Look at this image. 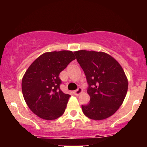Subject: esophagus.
Listing matches in <instances>:
<instances>
[{"mask_svg": "<svg viewBox=\"0 0 147 147\" xmlns=\"http://www.w3.org/2000/svg\"><path fill=\"white\" fill-rule=\"evenodd\" d=\"M82 89L81 88H79L77 89V90H76L75 91V95L76 96H79L81 93H82Z\"/></svg>", "mask_w": 147, "mask_h": 147, "instance_id": "34e87169", "label": "esophagus"}]
</instances>
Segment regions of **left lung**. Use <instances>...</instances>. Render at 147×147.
Listing matches in <instances>:
<instances>
[{"label": "left lung", "instance_id": "obj_1", "mask_svg": "<svg viewBox=\"0 0 147 147\" xmlns=\"http://www.w3.org/2000/svg\"><path fill=\"white\" fill-rule=\"evenodd\" d=\"M74 53L89 85L87 92L90 100L82 106L84 114L95 120L111 117L122 104L128 90V79L122 67L104 52L81 50Z\"/></svg>", "mask_w": 147, "mask_h": 147}]
</instances>
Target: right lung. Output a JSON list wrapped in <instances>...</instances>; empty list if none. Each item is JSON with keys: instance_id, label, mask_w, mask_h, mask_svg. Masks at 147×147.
<instances>
[{"instance_id": "obj_1", "label": "right lung", "mask_w": 147, "mask_h": 147, "mask_svg": "<svg viewBox=\"0 0 147 147\" xmlns=\"http://www.w3.org/2000/svg\"><path fill=\"white\" fill-rule=\"evenodd\" d=\"M74 59L70 50L45 52L26 70L22 79V92L27 105L38 117L52 120L63 114L70 95L60 89L59 75Z\"/></svg>"}]
</instances>
